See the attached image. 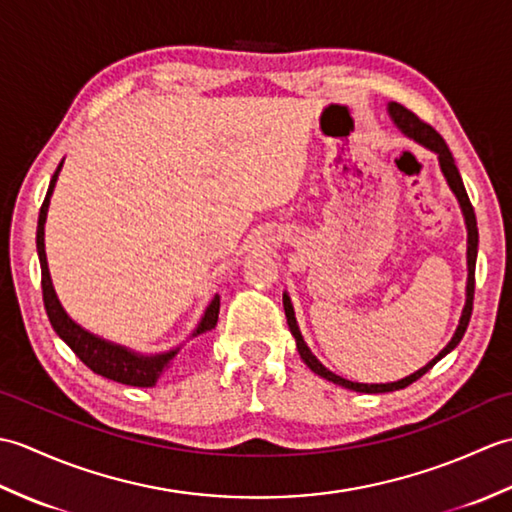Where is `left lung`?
Masks as SVG:
<instances>
[{
    "mask_svg": "<svg viewBox=\"0 0 512 512\" xmlns=\"http://www.w3.org/2000/svg\"><path fill=\"white\" fill-rule=\"evenodd\" d=\"M389 110V116L391 121H394V125L400 129L402 134H405L407 138L416 140L418 145L427 147L431 151H436L438 154V160H440V169L444 173V178H447L451 191L455 193V198H458L460 202V209H462V215H464V222H466V233H469V239H466V266H469V277H466V303H464V310H462V317H460V323H458V330H455L453 339L447 343V347L433 358V361H429L424 367H420L418 372H413L405 378L396 380V383H380V385H367V383H352V380L347 378H341L336 376L334 372H330L328 367H323L319 363V358L314 356L310 352V347L306 345V341H303L301 336V330L297 325V319H295V310H292V303H290V297L288 292H284V310H286V319H288V328L292 332V336H295L297 341V350H299V356L301 361L306 363L314 374H319L321 378L330 380V383L334 385H341L345 389H352V391H361V394H385V391H396V389H405L407 385L416 383V380L420 376H424L429 372V369L436 365L442 356H447L455 345H458L462 341V336L466 332V328H469V321H471V312H473V295H475V259H477V242H480V235H477V220H475V211H473V204L469 200V195H466V189H464V182H462V176L458 167H455V160L451 156V151L447 147V143H444V138L433 129L431 125H427L424 121H420V118L409 112L407 107H402L400 103H389L387 105Z\"/></svg>",
    "mask_w": 512,
    "mask_h": 512,
    "instance_id": "1",
    "label": "left lung"
}]
</instances>
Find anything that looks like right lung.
Instances as JSON below:
<instances>
[{
	"label": "right lung",
	"mask_w": 512,
	"mask_h": 512,
	"mask_svg": "<svg viewBox=\"0 0 512 512\" xmlns=\"http://www.w3.org/2000/svg\"><path fill=\"white\" fill-rule=\"evenodd\" d=\"M63 162L54 171L50 180V187L46 193V200L41 204L39 211V222H37V255L41 264V290H43V306H46L48 319L52 330L59 334V339L68 343L70 350L81 358V361L88 365L94 374H101L103 378H110L114 383L132 385V387H154L158 378L169 369L171 358L180 352V347L162 354H138L127 350L123 345H116L112 341H105L101 336H96L81 328L79 323H74L68 312L63 310L61 301L57 299V292H54L50 270H48V259H46V244H43V226H46L48 217V206H50V195L54 191V184H57L59 171ZM217 314H220V295H215L209 303V308L204 310V317L200 319L198 328L193 330L191 336H198L213 330L217 325Z\"/></svg>",
	"instance_id": "right-lung-1"
}]
</instances>
